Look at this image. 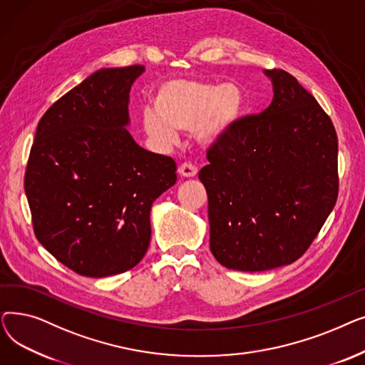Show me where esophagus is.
Returning <instances> with one entry per match:
<instances>
[{
  "label": "esophagus",
  "mask_w": 365,
  "mask_h": 365,
  "mask_svg": "<svg viewBox=\"0 0 365 365\" xmlns=\"http://www.w3.org/2000/svg\"><path fill=\"white\" fill-rule=\"evenodd\" d=\"M178 173H179V175H180L182 178H195L198 170H197L195 165L185 163V164H182V165L178 168Z\"/></svg>",
  "instance_id": "esophagus-1"
}]
</instances>
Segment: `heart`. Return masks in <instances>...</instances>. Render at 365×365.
Masks as SVG:
<instances>
[{
    "instance_id": "obj_1",
    "label": "heart",
    "mask_w": 365,
    "mask_h": 365,
    "mask_svg": "<svg viewBox=\"0 0 365 365\" xmlns=\"http://www.w3.org/2000/svg\"><path fill=\"white\" fill-rule=\"evenodd\" d=\"M152 101L153 109L142 113V127L160 145L176 142L178 131H192L198 145L215 146L244 110V94L234 83L171 78L157 87Z\"/></svg>"
}]
</instances>
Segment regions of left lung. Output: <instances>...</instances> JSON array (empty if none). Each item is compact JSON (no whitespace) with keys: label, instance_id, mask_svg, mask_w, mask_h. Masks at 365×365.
Wrapping results in <instances>:
<instances>
[{"label":"left lung","instance_id":"obj_1","mask_svg":"<svg viewBox=\"0 0 365 365\" xmlns=\"http://www.w3.org/2000/svg\"><path fill=\"white\" fill-rule=\"evenodd\" d=\"M274 98L212 146L200 171L210 250L227 269L260 272L297 260L336 204L337 134L293 75L264 69Z\"/></svg>","mask_w":365,"mask_h":365}]
</instances>
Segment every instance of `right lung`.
I'll list each match as a JSON object with an SVG mask.
<instances>
[{
  "label": "right lung",
  "instance_id": "add662e5",
  "mask_svg": "<svg viewBox=\"0 0 365 365\" xmlns=\"http://www.w3.org/2000/svg\"><path fill=\"white\" fill-rule=\"evenodd\" d=\"M145 66L102 68L38 123L25 192L36 240L73 272L123 274L145 256L150 208L176 183V163L136 143L133 83Z\"/></svg>",
  "mask_w": 365,
  "mask_h": 365
}]
</instances>
